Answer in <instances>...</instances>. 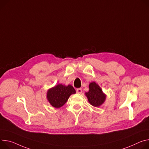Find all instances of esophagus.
Segmentation results:
<instances>
[{
	"label": "esophagus",
	"mask_w": 149,
	"mask_h": 149,
	"mask_svg": "<svg viewBox=\"0 0 149 149\" xmlns=\"http://www.w3.org/2000/svg\"><path fill=\"white\" fill-rule=\"evenodd\" d=\"M76 91H77V93H79V94H81V93H82V89L81 88H77Z\"/></svg>",
	"instance_id": "esophagus-1"
}]
</instances>
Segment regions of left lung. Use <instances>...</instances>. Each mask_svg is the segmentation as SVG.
Returning a JSON list of instances; mask_svg holds the SVG:
<instances>
[{"instance_id": "8db88e82", "label": "left lung", "mask_w": 149, "mask_h": 149, "mask_svg": "<svg viewBox=\"0 0 149 149\" xmlns=\"http://www.w3.org/2000/svg\"><path fill=\"white\" fill-rule=\"evenodd\" d=\"M89 103L94 107H99L105 101L106 94L95 82L90 83L89 91L85 93Z\"/></svg>"}]
</instances>
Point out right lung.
I'll use <instances>...</instances> for the list:
<instances>
[{
	"instance_id": "obj_1",
	"label": "right lung",
	"mask_w": 149,
	"mask_h": 149,
	"mask_svg": "<svg viewBox=\"0 0 149 149\" xmlns=\"http://www.w3.org/2000/svg\"><path fill=\"white\" fill-rule=\"evenodd\" d=\"M75 93L71 85L66 86L60 84L48 90L47 99L53 107L59 108L65 104L71 94Z\"/></svg>"
}]
</instances>
